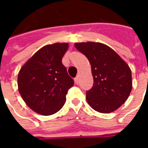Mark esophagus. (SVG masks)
<instances>
[{
  "mask_svg": "<svg viewBox=\"0 0 148 148\" xmlns=\"http://www.w3.org/2000/svg\"><path fill=\"white\" fill-rule=\"evenodd\" d=\"M74 82H75L76 84H78V82H79V77L78 76H77V77L74 78Z\"/></svg>",
  "mask_w": 148,
  "mask_h": 148,
  "instance_id": "esophagus-1",
  "label": "esophagus"
}]
</instances>
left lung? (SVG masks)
<instances>
[{"label":"left lung","mask_w":148,"mask_h":148,"mask_svg":"<svg viewBox=\"0 0 148 148\" xmlns=\"http://www.w3.org/2000/svg\"><path fill=\"white\" fill-rule=\"evenodd\" d=\"M77 51L91 65L93 86L86 91L90 107L101 113L115 111L124 104L132 88L129 66L116 52L101 42H76Z\"/></svg>","instance_id":"1"}]
</instances>
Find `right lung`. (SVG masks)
Instances as JSON below:
<instances>
[{
  "instance_id": "1",
  "label": "right lung",
  "mask_w": 148,
  "mask_h": 148,
  "mask_svg": "<svg viewBox=\"0 0 148 148\" xmlns=\"http://www.w3.org/2000/svg\"><path fill=\"white\" fill-rule=\"evenodd\" d=\"M68 43L57 42L43 47L21 67L18 90L25 103L37 113L49 116L59 111L66 95L74 86L62 58Z\"/></svg>"
}]
</instances>
